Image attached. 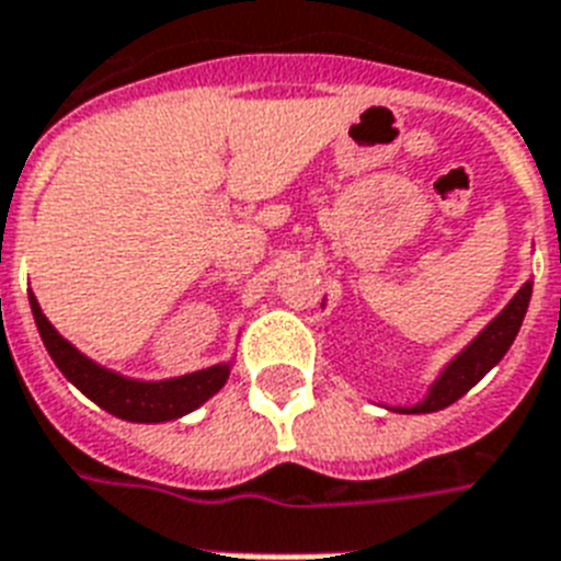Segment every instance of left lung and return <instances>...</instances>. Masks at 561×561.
<instances>
[{"label":"left lung","mask_w":561,"mask_h":561,"mask_svg":"<svg viewBox=\"0 0 561 561\" xmlns=\"http://www.w3.org/2000/svg\"><path fill=\"white\" fill-rule=\"evenodd\" d=\"M530 296L533 279H527L525 285L516 290V296L504 305L502 311L495 313L493 320L486 322V325L472 336L470 343L463 345L461 352L455 354V357L440 368L438 377L432 380L426 394H423V400H417L412 407H386V403H380V407H386L389 412L398 414H430L453 407L455 400L463 398V394H467L490 368L499 366V359L510 352V345L516 340L518 328L525 322Z\"/></svg>","instance_id":"obj_1"}]
</instances>
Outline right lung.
I'll return each instance as SVG.
<instances>
[{
	"instance_id": "1",
	"label": "right lung",
	"mask_w": 561,
	"mask_h": 561,
	"mask_svg": "<svg viewBox=\"0 0 561 561\" xmlns=\"http://www.w3.org/2000/svg\"><path fill=\"white\" fill-rule=\"evenodd\" d=\"M31 311H34L36 331L43 336L45 352L51 354L57 368L66 375L71 386L83 391L85 398L94 400L100 409L115 414L121 421L131 423H167L178 421L184 414L207 403L216 391L225 389L233 357L216 366L198 368L190 375L167 377V380H138V377H126L121 371L100 366L91 357H85L77 345H71L66 336L59 334L57 328L48 322L43 313L36 296L28 290Z\"/></svg>"
}]
</instances>
